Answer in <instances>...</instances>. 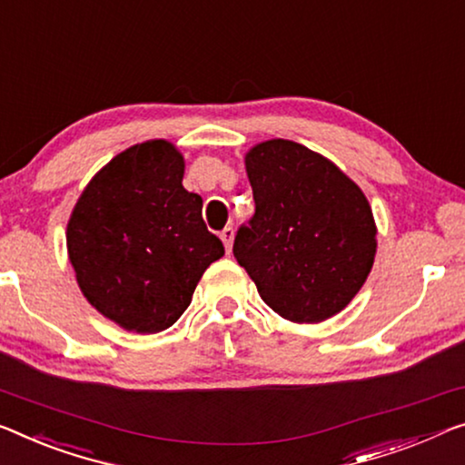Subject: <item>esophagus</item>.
<instances>
[{"label":"esophagus","mask_w":465,"mask_h":465,"mask_svg":"<svg viewBox=\"0 0 465 465\" xmlns=\"http://www.w3.org/2000/svg\"><path fill=\"white\" fill-rule=\"evenodd\" d=\"M221 240H223L225 251L230 252L232 251V244H233V227H225V230L221 232Z\"/></svg>","instance_id":"esophagus-1"}]
</instances>
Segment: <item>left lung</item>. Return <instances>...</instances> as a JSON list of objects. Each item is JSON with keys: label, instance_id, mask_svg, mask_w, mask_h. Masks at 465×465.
<instances>
[{"label": "left lung", "instance_id": "left-lung-1", "mask_svg": "<svg viewBox=\"0 0 465 465\" xmlns=\"http://www.w3.org/2000/svg\"><path fill=\"white\" fill-rule=\"evenodd\" d=\"M254 214L235 233L233 256L261 299L294 323L341 313L376 256V221L361 188L317 152L290 140L246 154Z\"/></svg>", "mask_w": 465, "mask_h": 465}]
</instances>
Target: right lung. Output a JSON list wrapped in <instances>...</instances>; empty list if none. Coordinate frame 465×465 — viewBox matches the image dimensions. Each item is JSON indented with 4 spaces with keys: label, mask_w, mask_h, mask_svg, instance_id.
Listing matches in <instances>:
<instances>
[{
    "label": "right lung",
    "mask_w": 465,
    "mask_h": 465,
    "mask_svg": "<svg viewBox=\"0 0 465 465\" xmlns=\"http://www.w3.org/2000/svg\"><path fill=\"white\" fill-rule=\"evenodd\" d=\"M182 152L135 143L95 173L66 227L81 292L110 322L137 334L171 328L206 267L225 254L206 230L203 198L183 188Z\"/></svg>",
    "instance_id": "1"
}]
</instances>
